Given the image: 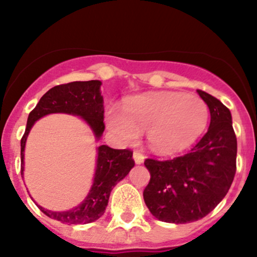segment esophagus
Here are the masks:
<instances>
[{"label":"esophagus","mask_w":257,"mask_h":257,"mask_svg":"<svg viewBox=\"0 0 257 257\" xmlns=\"http://www.w3.org/2000/svg\"><path fill=\"white\" fill-rule=\"evenodd\" d=\"M133 158H134V162H136V164H142V163L144 162V155L142 154L141 152H134Z\"/></svg>","instance_id":"34e87169"}]
</instances>
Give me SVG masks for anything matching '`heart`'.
<instances>
[{
	"label": "heart",
	"mask_w": 257,
	"mask_h": 257,
	"mask_svg": "<svg viewBox=\"0 0 257 257\" xmlns=\"http://www.w3.org/2000/svg\"><path fill=\"white\" fill-rule=\"evenodd\" d=\"M209 109L196 95L160 92L141 95L126 102L123 113L110 110L108 128L121 142L137 138L147 131V139L155 152L173 154L196 142L208 125Z\"/></svg>",
	"instance_id": "b5f03b06"
}]
</instances>
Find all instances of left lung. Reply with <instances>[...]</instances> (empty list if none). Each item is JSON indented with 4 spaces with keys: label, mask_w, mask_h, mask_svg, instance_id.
<instances>
[{
    "label": "left lung",
    "mask_w": 257,
    "mask_h": 257,
    "mask_svg": "<svg viewBox=\"0 0 257 257\" xmlns=\"http://www.w3.org/2000/svg\"><path fill=\"white\" fill-rule=\"evenodd\" d=\"M210 110L205 136L186 154L173 159H145L150 173L145 205L160 221L186 224L206 216L224 199L236 173L237 142L230 110L198 89Z\"/></svg>",
    "instance_id": "obj_1"
}]
</instances>
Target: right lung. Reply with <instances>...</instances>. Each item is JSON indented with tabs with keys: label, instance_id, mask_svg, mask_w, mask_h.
Instances as JSON below:
<instances>
[{
	"label": "right lung",
	"instance_id": "obj_1",
	"mask_svg": "<svg viewBox=\"0 0 257 257\" xmlns=\"http://www.w3.org/2000/svg\"><path fill=\"white\" fill-rule=\"evenodd\" d=\"M102 82H71L51 88L27 119L25 134L21 139V175H23V152L31 128L42 116L51 113H68L79 115L90 125L95 138L99 139L104 132V107L99 88ZM133 152L131 149H113L108 145L98 148L97 168L94 181L87 198L77 208L68 211H51L38 205L41 211L62 224H88L99 219L108 205L110 191L118 181L124 179L134 167Z\"/></svg>",
	"mask_w": 257,
	"mask_h": 257
}]
</instances>
